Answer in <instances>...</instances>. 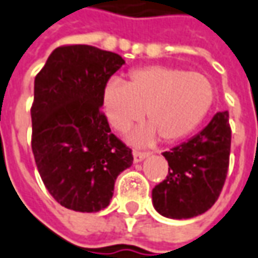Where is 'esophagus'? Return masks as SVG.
I'll list each match as a JSON object with an SVG mask.
<instances>
[{
  "instance_id": "esophagus-1",
  "label": "esophagus",
  "mask_w": 258,
  "mask_h": 258,
  "mask_svg": "<svg viewBox=\"0 0 258 258\" xmlns=\"http://www.w3.org/2000/svg\"><path fill=\"white\" fill-rule=\"evenodd\" d=\"M133 156H134V161H136V163H140V161H143L146 157L150 156V153H148V151H138V150H134V151H133Z\"/></svg>"
}]
</instances>
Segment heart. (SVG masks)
Here are the masks:
<instances>
[{
    "label": "heart",
    "instance_id": "1",
    "mask_svg": "<svg viewBox=\"0 0 258 258\" xmlns=\"http://www.w3.org/2000/svg\"><path fill=\"white\" fill-rule=\"evenodd\" d=\"M213 101L214 88L207 77L164 66L133 70L127 83L112 78L102 91L107 120L117 131L140 122L147 111L150 125L136 134L141 143L157 136L167 143L190 136L207 117Z\"/></svg>",
    "mask_w": 258,
    "mask_h": 258
}]
</instances>
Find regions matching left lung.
I'll return each instance as SVG.
<instances>
[{
	"mask_svg": "<svg viewBox=\"0 0 258 258\" xmlns=\"http://www.w3.org/2000/svg\"><path fill=\"white\" fill-rule=\"evenodd\" d=\"M231 148L228 112H217L197 136L170 151L165 180L153 188V204L168 218L200 216L217 201L226 181Z\"/></svg>",
	"mask_w": 258,
	"mask_h": 258,
	"instance_id": "8db88e82",
	"label": "left lung"
}]
</instances>
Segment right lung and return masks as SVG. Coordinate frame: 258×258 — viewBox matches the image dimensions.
Segmentation results:
<instances>
[{
  "label": "right lung",
  "instance_id": "add662e5",
  "mask_svg": "<svg viewBox=\"0 0 258 258\" xmlns=\"http://www.w3.org/2000/svg\"><path fill=\"white\" fill-rule=\"evenodd\" d=\"M125 61L91 45L55 48L34 81L31 147L41 180L66 209L95 213L133 164L101 111L102 91Z\"/></svg>",
  "mask_w": 258,
  "mask_h": 258
}]
</instances>
